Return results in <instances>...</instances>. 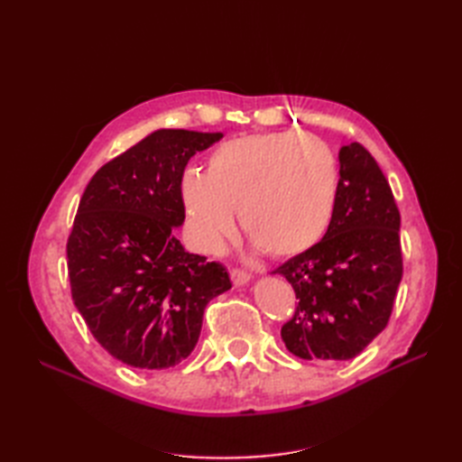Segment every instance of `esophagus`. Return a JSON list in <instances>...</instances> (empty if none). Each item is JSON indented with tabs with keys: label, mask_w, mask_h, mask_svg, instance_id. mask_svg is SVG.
<instances>
[{
	"label": "esophagus",
	"mask_w": 462,
	"mask_h": 462,
	"mask_svg": "<svg viewBox=\"0 0 462 462\" xmlns=\"http://www.w3.org/2000/svg\"><path fill=\"white\" fill-rule=\"evenodd\" d=\"M229 275H231V282H233V285H245V283H248L250 282V275L248 272H245V270H239V268H233L231 272H229Z\"/></svg>",
	"instance_id": "obj_1"
}]
</instances>
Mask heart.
<instances>
[{"label":"heart","instance_id":"obj_1","mask_svg":"<svg viewBox=\"0 0 462 462\" xmlns=\"http://www.w3.org/2000/svg\"><path fill=\"white\" fill-rule=\"evenodd\" d=\"M337 190L329 146L292 131L231 138L209 153L206 173L187 170L179 183L199 248L217 250L239 209L245 233L277 258L306 253L324 239Z\"/></svg>","mask_w":462,"mask_h":462}]
</instances>
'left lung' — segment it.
Returning a JSON list of instances; mask_svg holds the SVG:
<instances>
[{
  "label": "left lung",
  "mask_w": 462,
  "mask_h": 462,
  "mask_svg": "<svg viewBox=\"0 0 462 462\" xmlns=\"http://www.w3.org/2000/svg\"><path fill=\"white\" fill-rule=\"evenodd\" d=\"M339 163L324 239L273 272L299 299L282 339L304 360H348L365 351L385 329L402 277L401 214L380 165L360 143L343 146Z\"/></svg>",
  "instance_id": "obj_1"
}]
</instances>
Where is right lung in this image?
I'll use <instances>...</instances> for the list:
<instances>
[{"mask_svg":"<svg viewBox=\"0 0 462 462\" xmlns=\"http://www.w3.org/2000/svg\"><path fill=\"white\" fill-rule=\"evenodd\" d=\"M221 133L162 129L102 165L67 239L71 297L94 339L123 365L163 370L197 346L208 302L231 289L227 270L189 254L179 183L189 160Z\"/></svg>","mask_w":462,"mask_h":462,"instance_id":"obj_1","label":"right lung"}]
</instances>
